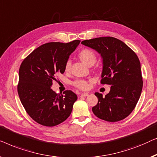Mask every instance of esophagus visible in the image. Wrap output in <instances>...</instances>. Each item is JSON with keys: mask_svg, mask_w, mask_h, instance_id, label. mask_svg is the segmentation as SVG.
<instances>
[{"mask_svg": "<svg viewBox=\"0 0 157 157\" xmlns=\"http://www.w3.org/2000/svg\"><path fill=\"white\" fill-rule=\"evenodd\" d=\"M88 94L87 92H84V93H82L81 94H80V96L81 97H87V96H88Z\"/></svg>", "mask_w": 157, "mask_h": 157, "instance_id": "esophagus-1", "label": "esophagus"}]
</instances>
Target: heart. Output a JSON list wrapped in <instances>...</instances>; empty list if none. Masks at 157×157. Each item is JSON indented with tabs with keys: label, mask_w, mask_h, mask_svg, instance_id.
Here are the masks:
<instances>
[{
	"label": "heart",
	"mask_w": 157,
	"mask_h": 157,
	"mask_svg": "<svg viewBox=\"0 0 157 157\" xmlns=\"http://www.w3.org/2000/svg\"><path fill=\"white\" fill-rule=\"evenodd\" d=\"M78 57L83 63H85L87 66L93 65L97 61L96 54L94 53V51H92L90 49H88V48L81 50L78 52ZM70 69H71V61L67 60L65 65V71L68 72L70 71ZM72 85L75 87L82 90H87L90 86L88 81L82 79H78L75 80L72 82Z\"/></svg>",
	"instance_id": "heart-1"
}]
</instances>
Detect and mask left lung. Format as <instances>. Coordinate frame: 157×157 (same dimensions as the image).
<instances>
[{
    "label": "left lung",
    "mask_w": 157,
    "mask_h": 157,
    "mask_svg": "<svg viewBox=\"0 0 157 157\" xmlns=\"http://www.w3.org/2000/svg\"><path fill=\"white\" fill-rule=\"evenodd\" d=\"M81 43L101 55V84L111 85L105 98L99 92L94 93L98 102L92 107V112L107 122L124 120L135 108L142 93L143 80L137 56L124 43L113 37H96Z\"/></svg>",
    "instance_id": "left-lung-1"
}]
</instances>
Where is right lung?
Instances as JSON below:
<instances>
[{"instance_id":"1","label":"right lung","mask_w":157,"mask_h":157,"mask_svg":"<svg viewBox=\"0 0 157 157\" xmlns=\"http://www.w3.org/2000/svg\"><path fill=\"white\" fill-rule=\"evenodd\" d=\"M79 43L43 44L22 62L17 92L26 112L40 124L54 127L71 114L77 94L71 90L57 94L50 87L56 75L64 73L65 63Z\"/></svg>"}]
</instances>
